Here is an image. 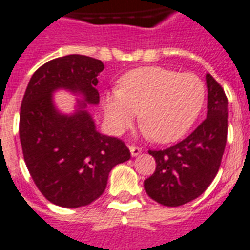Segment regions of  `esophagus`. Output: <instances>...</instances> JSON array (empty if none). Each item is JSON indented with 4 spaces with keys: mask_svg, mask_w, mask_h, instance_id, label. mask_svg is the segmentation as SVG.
Here are the masks:
<instances>
[{
    "mask_svg": "<svg viewBox=\"0 0 250 250\" xmlns=\"http://www.w3.org/2000/svg\"><path fill=\"white\" fill-rule=\"evenodd\" d=\"M129 152H131V155L135 157V156H139L142 153V148L136 146H129Z\"/></svg>",
    "mask_w": 250,
    "mask_h": 250,
    "instance_id": "1",
    "label": "esophagus"
}]
</instances>
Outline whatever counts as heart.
I'll use <instances>...</instances> for the list:
<instances>
[{
	"mask_svg": "<svg viewBox=\"0 0 250 250\" xmlns=\"http://www.w3.org/2000/svg\"><path fill=\"white\" fill-rule=\"evenodd\" d=\"M205 100V83L195 74L146 66L122 77L119 89L104 95V110L115 132L128 128L139 112L143 132L156 143H169L190 129Z\"/></svg>",
	"mask_w": 250,
	"mask_h": 250,
	"instance_id": "obj_1",
	"label": "heart"
}]
</instances>
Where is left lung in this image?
Here are the masks:
<instances>
[{
	"label": "left lung",
	"instance_id": "obj_1",
	"mask_svg": "<svg viewBox=\"0 0 250 250\" xmlns=\"http://www.w3.org/2000/svg\"><path fill=\"white\" fill-rule=\"evenodd\" d=\"M207 118L182 142L148 150L155 173L144 181L146 194L167 207H178L205 193L218 174L228 132V100L220 83L206 74Z\"/></svg>",
	"mask_w": 250,
	"mask_h": 250
}]
</instances>
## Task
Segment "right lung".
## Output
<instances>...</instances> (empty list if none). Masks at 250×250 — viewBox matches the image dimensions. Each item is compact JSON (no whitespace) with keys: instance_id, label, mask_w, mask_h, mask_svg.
Listing matches in <instances>:
<instances>
[{"instance_id":"obj_1","label":"right lung","mask_w":250,"mask_h":250,"mask_svg":"<svg viewBox=\"0 0 250 250\" xmlns=\"http://www.w3.org/2000/svg\"><path fill=\"white\" fill-rule=\"evenodd\" d=\"M104 62L83 55L57 57L42 65L27 85L19 114V138L30 176L51 203L68 208L90 205L104 194L108 173L131 159L121 139L97 129L86 104H100L95 89ZM83 94L78 111L64 116L52 93Z\"/></svg>"}]
</instances>
